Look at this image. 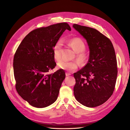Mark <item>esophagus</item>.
I'll list each match as a JSON object with an SVG mask.
<instances>
[{"instance_id": "1", "label": "esophagus", "mask_w": 130, "mask_h": 130, "mask_svg": "<svg viewBox=\"0 0 130 130\" xmlns=\"http://www.w3.org/2000/svg\"><path fill=\"white\" fill-rule=\"evenodd\" d=\"M71 75V74L69 73H66V76H69Z\"/></svg>"}]
</instances>
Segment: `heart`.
<instances>
[{"label": "heart", "instance_id": "heart-1", "mask_svg": "<svg viewBox=\"0 0 130 130\" xmlns=\"http://www.w3.org/2000/svg\"><path fill=\"white\" fill-rule=\"evenodd\" d=\"M69 44L75 52H76V57L79 63L84 65L88 60V55L84 51L86 46L83 41L79 38H73L69 40ZM63 45L62 40H58L55 43L53 47V55L55 60L59 61L61 57V49ZM57 66L59 68L68 71H73L78 68V63L75 61H68L61 60L57 62Z\"/></svg>", "mask_w": 130, "mask_h": 130}]
</instances>
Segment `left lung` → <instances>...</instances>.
Instances as JSON below:
<instances>
[{"label":"left lung","instance_id":"8db88e82","mask_svg":"<svg viewBox=\"0 0 130 130\" xmlns=\"http://www.w3.org/2000/svg\"><path fill=\"white\" fill-rule=\"evenodd\" d=\"M73 27L86 39L90 50L87 65L74 74V94L84 106L97 107L111 97L115 88L118 71L113 46L98 30L76 24Z\"/></svg>","mask_w":130,"mask_h":130}]
</instances>
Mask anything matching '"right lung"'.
<instances>
[{"label":"right lung","mask_w":130,"mask_h":130,"mask_svg":"<svg viewBox=\"0 0 130 130\" xmlns=\"http://www.w3.org/2000/svg\"><path fill=\"white\" fill-rule=\"evenodd\" d=\"M66 29L71 31V28L63 22L33 30L24 38L14 56L16 90L33 107H46L57 98L65 73L63 69L48 72L56 65L53 47Z\"/></svg>","instance_id":"obj_1"}]
</instances>
